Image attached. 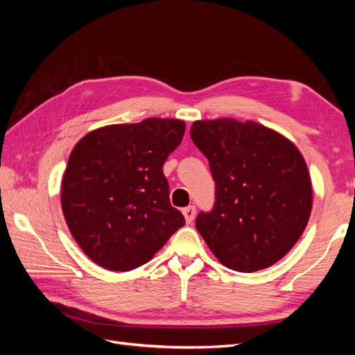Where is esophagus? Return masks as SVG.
Returning a JSON list of instances; mask_svg holds the SVG:
<instances>
[{
  "label": "esophagus",
  "mask_w": 355,
  "mask_h": 355,
  "mask_svg": "<svg viewBox=\"0 0 355 355\" xmlns=\"http://www.w3.org/2000/svg\"><path fill=\"white\" fill-rule=\"evenodd\" d=\"M182 213H184L187 223H192V220H194V218H196L197 210H196V206H188V207L182 210Z\"/></svg>",
  "instance_id": "34e87169"
}]
</instances>
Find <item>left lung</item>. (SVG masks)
<instances>
[{"mask_svg":"<svg viewBox=\"0 0 355 355\" xmlns=\"http://www.w3.org/2000/svg\"><path fill=\"white\" fill-rule=\"evenodd\" d=\"M191 139L209 159L214 204L200 211L197 231L234 271L278 262L302 235L313 207L304 157L282 135L234 118L196 121Z\"/></svg>","mask_w":355,"mask_h":355,"instance_id":"obj_1","label":"left lung"}]
</instances>
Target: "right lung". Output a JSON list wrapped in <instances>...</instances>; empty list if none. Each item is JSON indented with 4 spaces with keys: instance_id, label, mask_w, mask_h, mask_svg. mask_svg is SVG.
<instances>
[{
    "instance_id": "1",
    "label": "right lung",
    "mask_w": 355,
    "mask_h": 355,
    "mask_svg": "<svg viewBox=\"0 0 355 355\" xmlns=\"http://www.w3.org/2000/svg\"><path fill=\"white\" fill-rule=\"evenodd\" d=\"M184 133V121L146 118L98 128L72 149L62 180L63 216L83 252L105 270L149 262L185 225L163 173Z\"/></svg>"
}]
</instances>
